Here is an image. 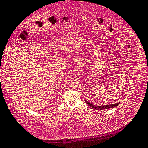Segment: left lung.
Instances as JSON below:
<instances>
[{
  "label": "left lung",
  "mask_w": 148,
  "mask_h": 148,
  "mask_svg": "<svg viewBox=\"0 0 148 148\" xmlns=\"http://www.w3.org/2000/svg\"><path fill=\"white\" fill-rule=\"evenodd\" d=\"M85 101L86 103L87 104H88L91 107H92V108L95 109H100V110H101V109H109V108H114V107H117L118 105H119L120 103H116V104H110V105H103V106H95L94 105H92V103H90L89 102H88L86 100H85Z\"/></svg>",
  "instance_id": "obj_1"
}]
</instances>
